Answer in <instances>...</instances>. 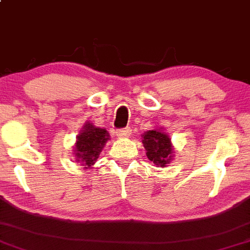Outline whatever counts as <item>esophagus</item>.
Here are the masks:
<instances>
[{"instance_id": "1", "label": "esophagus", "mask_w": 250, "mask_h": 250, "mask_svg": "<svg viewBox=\"0 0 250 250\" xmlns=\"http://www.w3.org/2000/svg\"><path fill=\"white\" fill-rule=\"evenodd\" d=\"M116 134H118V136H128L129 134H130V128H123L122 130H118V132H116Z\"/></svg>"}]
</instances>
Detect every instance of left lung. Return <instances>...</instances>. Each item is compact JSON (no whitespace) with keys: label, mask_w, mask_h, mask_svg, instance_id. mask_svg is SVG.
Returning a JSON list of instances; mask_svg holds the SVG:
<instances>
[{"label":"left lung","mask_w":250,"mask_h":250,"mask_svg":"<svg viewBox=\"0 0 250 250\" xmlns=\"http://www.w3.org/2000/svg\"><path fill=\"white\" fill-rule=\"evenodd\" d=\"M142 143L146 149V155L156 167L164 168L172 159V144L169 136L162 129H153L142 135Z\"/></svg>","instance_id":"1"}]
</instances>
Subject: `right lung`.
I'll return each mask as SVG.
<instances>
[{
    "label": "right lung",
    "mask_w": 250,
    "mask_h": 250,
    "mask_svg": "<svg viewBox=\"0 0 250 250\" xmlns=\"http://www.w3.org/2000/svg\"><path fill=\"white\" fill-rule=\"evenodd\" d=\"M108 139L109 134L106 129L95 127L92 123L86 122L76 137L74 146L76 161L85 166L84 169L91 167Z\"/></svg>",
    "instance_id": "obj_1"
}]
</instances>
